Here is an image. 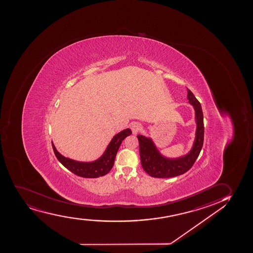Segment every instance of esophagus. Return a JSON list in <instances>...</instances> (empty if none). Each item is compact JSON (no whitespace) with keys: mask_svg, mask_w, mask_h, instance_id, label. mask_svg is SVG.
Instances as JSON below:
<instances>
[{"mask_svg":"<svg viewBox=\"0 0 253 253\" xmlns=\"http://www.w3.org/2000/svg\"><path fill=\"white\" fill-rule=\"evenodd\" d=\"M141 128L142 126L138 122H132L131 124V129L133 134H137L141 130Z\"/></svg>","mask_w":253,"mask_h":253,"instance_id":"1","label":"esophagus"}]
</instances>
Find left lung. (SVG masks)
Listing matches in <instances>:
<instances>
[{
    "label": "left lung",
    "instance_id": "left-lung-1",
    "mask_svg": "<svg viewBox=\"0 0 253 253\" xmlns=\"http://www.w3.org/2000/svg\"><path fill=\"white\" fill-rule=\"evenodd\" d=\"M187 99L194 109L196 122L194 141L188 153L179 157H166L151 137L143 135L137 136L142 168L152 177H174L184 174L192 168L200 154L204 145V114L200 103L190 89H187Z\"/></svg>",
    "mask_w": 253,
    "mask_h": 253
}]
</instances>
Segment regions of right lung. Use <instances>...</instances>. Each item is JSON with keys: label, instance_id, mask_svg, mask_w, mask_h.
Segmentation results:
<instances>
[{"label": "right lung", "instance_id": "add662e5", "mask_svg": "<svg viewBox=\"0 0 253 253\" xmlns=\"http://www.w3.org/2000/svg\"><path fill=\"white\" fill-rule=\"evenodd\" d=\"M130 128H126L116 134L110 143L105 148L100 157L93 161H78L70 158L65 157L60 154L55 148L52 142L53 150L55 153L57 160L64 166L70 171L74 174L84 178H98L108 174L114 166L116 160V154L122 144V141L126 137L131 135Z\"/></svg>", "mask_w": 253, "mask_h": 253}]
</instances>
